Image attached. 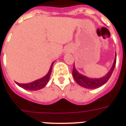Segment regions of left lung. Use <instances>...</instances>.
Listing matches in <instances>:
<instances>
[{"label":"left lung","instance_id":"left-lung-1","mask_svg":"<svg viewBox=\"0 0 126 126\" xmlns=\"http://www.w3.org/2000/svg\"><path fill=\"white\" fill-rule=\"evenodd\" d=\"M115 64H116V52H115V57L114 59L113 65L110 69V70L107 72V74L105 75L104 76L99 78H90V77L84 76L78 72L74 65L72 75L76 82L82 87L88 88V89H96L102 86L108 81V79L110 78L115 69Z\"/></svg>","mask_w":126,"mask_h":126}]
</instances>
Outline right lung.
Instances as JSON below:
<instances>
[{
  "label": "right lung",
  "instance_id": "right-lung-1",
  "mask_svg": "<svg viewBox=\"0 0 126 126\" xmlns=\"http://www.w3.org/2000/svg\"><path fill=\"white\" fill-rule=\"evenodd\" d=\"M53 63H54V62L51 64L49 70L48 71L47 75L44 76V77H42V78L36 79V80L33 81V82H32L30 83H28V84H20V83H18V82H16V84L19 86H20L21 88H22L25 89V90H31V91L38 90L42 89V88H43L46 86L47 83L49 81L50 74H51V71H52Z\"/></svg>",
  "mask_w": 126,
  "mask_h": 126
}]
</instances>
